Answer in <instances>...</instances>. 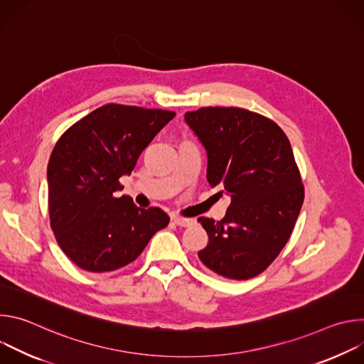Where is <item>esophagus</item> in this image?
<instances>
[{"label": "esophagus", "mask_w": 364, "mask_h": 364, "mask_svg": "<svg viewBox=\"0 0 364 364\" xmlns=\"http://www.w3.org/2000/svg\"><path fill=\"white\" fill-rule=\"evenodd\" d=\"M171 220H173L177 226H180V228H190V226H193V225L196 223L194 219H184V218H180V216H174Z\"/></svg>", "instance_id": "obj_1"}]
</instances>
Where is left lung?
<instances>
[{
  "mask_svg": "<svg viewBox=\"0 0 364 364\" xmlns=\"http://www.w3.org/2000/svg\"><path fill=\"white\" fill-rule=\"evenodd\" d=\"M184 121L207 154V181L230 197L220 222L198 218L209 243L200 261L229 279L264 272L287 245L304 201V186L284 131L242 108H201Z\"/></svg>",
  "mask_w": 364,
  "mask_h": 364,
  "instance_id": "1",
  "label": "left lung"
}]
</instances>
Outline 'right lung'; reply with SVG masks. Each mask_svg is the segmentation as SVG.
Segmentation results:
<instances>
[{
  "label": "right lung",
  "instance_id": "1",
  "mask_svg": "<svg viewBox=\"0 0 364 364\" xmlns=\"http://www.w3.org/2000/svg\"><path fill=\"white\" fill-rule=\"evenodd\" d=\"M174 117L108 103L70 127L55 145L47 166L50 225L79 268L100 274L127 267L168 225L159 207L141 209L129 196L114 193Z\"/></svg>",
  "mask_w": 364,
  "mask_h": 364
}]
</instances>
